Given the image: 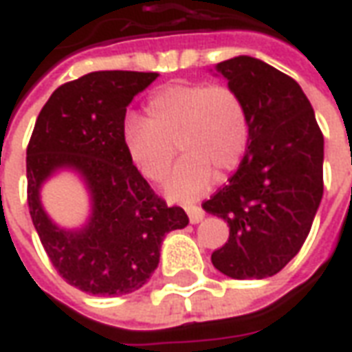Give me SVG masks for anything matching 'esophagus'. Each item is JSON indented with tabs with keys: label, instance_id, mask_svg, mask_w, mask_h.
<instances>
[{
	"label": "esophagus",
	"instance_id": "34e87169",
	"mask_svg": "<svg viewBox=\"0 0 352 352\" xmlns=\"http://www.w3.org/2000/svg\"><path fill=\"white\" fill-rule=\"evenodd\" d=\"M184 209H186V214H188V219H190L192 224H198V222L206 217V213H204V209H201V207L188 206V207H184Z\"/></svg>",
	"mask_w": 352,
	"mask_h": 352
}]
</instances>
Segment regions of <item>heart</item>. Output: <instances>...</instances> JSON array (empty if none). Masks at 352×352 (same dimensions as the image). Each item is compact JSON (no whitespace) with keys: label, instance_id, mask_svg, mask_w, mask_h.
<instances>
[{"label":"heart","instance_id":"heart-1","mask_svg":"<svg viewBox=\"0 0 352 352\" xmlns=\"http://www.w3.org/2000/svg\"><path fill=\"white\" fill-rule=\"evenodd\" d=\"M124 148L133 166L158 183L177 164L166 184L173 201H190L219 177L239 168L251 141V118L243 98L228 85L175 82L156 88L145 101V120L128 116Z\"/></svg>","mask_w":352,"mask_h":352}]
</instances>
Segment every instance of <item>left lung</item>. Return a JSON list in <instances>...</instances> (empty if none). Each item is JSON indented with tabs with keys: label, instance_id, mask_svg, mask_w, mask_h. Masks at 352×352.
<instances>
[{
	"label": "left lung",
	"instance_id": "1",
	"mask_svg": "<svg viewBox=\"0 0 352 352\" xmlns=\"http://www.w3.org/2000/svg\"><path fill=\"white\" fill-rule=\"evenodd\" d=\"M217 72L243 98L251 141L228 184L201 206L230 226L211 262L232 279H264L279 273L309 236L324 188V138L292 77L251 56L221 62Z\"/></svg>",
	"mask_w": 352,
	"mask_h": 352
}]
</instances>
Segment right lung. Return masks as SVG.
Wrapping results in <instances>:
<instances>
[{"label":"right lung","instance_id":"add662e5","mask_svg":"<svg viewBox=\"0 0 352 352\" xmlns=\"http://www.w3.org/2000/svg\"><path fill=\"white\" fill-rule=\"evenodd\" d=\"M158 73L94 72L58 87L37 116L28 143V206L56 272L94 296H122L151 279L160 245L188 224L168 207L124 148L126 107ZM58 168L77 170L93 201L82 229L64 230L44 213L38 192Z\"/></svg>","mask_w":352,"mask_h":352}]
</instances>
